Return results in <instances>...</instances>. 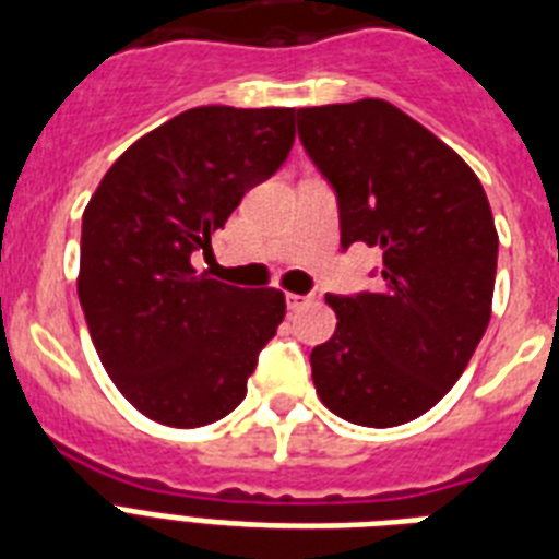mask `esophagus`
I'll use <instances>...</instances> for the list:
<instances>
[{"label": "esophagus", "instance_id": "obj_1", "mask_svg": "<svg viewBox=\"0 0 559 559\" xmlns=\"http://www.w3.org/2000/svg\"><path fill=\"white\" fill-rule=\"evenodd\" d=\"M285 302H288L292 311H297V308H302L306 302H311V294H285Z\"/></svg>", "mask_w": 559, "mask_h": 559}]
</instances>
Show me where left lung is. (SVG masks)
Segmentation results:
<instances>
[{
    "label": "left lung",
    "instance_id": "8db88e82",
    "mask_svg": "<svg viewBox=\"0 0 559 559\" xmlns=\"http://www.w3.org/2000/svg\"><path fill=\"white\" fill-rule=\"evenodd\" d=\"M308 158L337 199L341 248H381L374 292L325 294L332 341L311 352L317 395L360 427L439 404L488 329L499 236L479 178L386 100L297 111Z\"/></svg>",
    "mask_w": 559,
    "mask_h": 559
}]
</instances>
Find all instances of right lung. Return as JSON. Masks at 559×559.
<instances>
[{"label": "right lung", "mask_w": 559, "mask_h": 559, "mask_svg": "<svg viewBox=\"0 0 559 559\" xmlns=\"http://www.w3.org/2000/svg\"><path fill=\"white\" fill-rule=\"evenodd\" d=\"M294 109H187L129 146L83 213L80 306L100 364L138 413L204 427L242 404L285 317L276 288L195 274L242 195L283 167Z\"/></svg>", "instance_id": "right-lung-1"}]
</instances>
